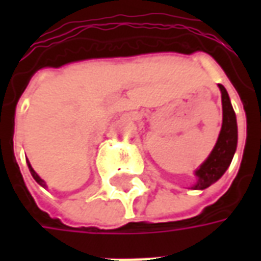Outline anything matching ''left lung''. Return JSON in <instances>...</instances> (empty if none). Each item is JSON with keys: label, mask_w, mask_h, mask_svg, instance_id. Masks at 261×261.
<instances>
[{"label": "left lung", "mask_w": 261, "mask_h": 261, "mask_svg": "<svg viewBox=\"0 0 261 261\" xmlns=\"http://www.w3.org/2000/svg\"><path fill=\"white\" fill-rule=\"evenodd\" d=\"M222 95V127L218 141L204 164L196 170L197 183L193 186L194 190H204L224 175L232 162L233 153L238 145V124L233 108L230 105L228 92L222 85H218Z\"/></svg>", "instance_id": "1"}]
</instances>
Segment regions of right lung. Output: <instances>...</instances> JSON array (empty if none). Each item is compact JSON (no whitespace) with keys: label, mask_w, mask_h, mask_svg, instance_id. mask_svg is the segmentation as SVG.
Returning a JSON list of instances; mask_svg holds the SVG:
<instances>
[{"label":"right lung","mask_w":261,"mask_h":261,"mask_svg":"<svg viewBox=\"0 0 261 261\" xmlns=\"http://www.w3.org/2000/svg\"><path fill=\"white\" fill-rule=\"evenodd\" d=\"M28 166H29V170H31V173H32V176H33V179H35V180H36L37 183H39V185H40V186H43V187H47V186H46V181L43 180V179H40V176L37 175L36 172H35V170H33V168H32L31 164H29V161H28Z\"/></svg>","instance_id":"1"}]
</instances>
